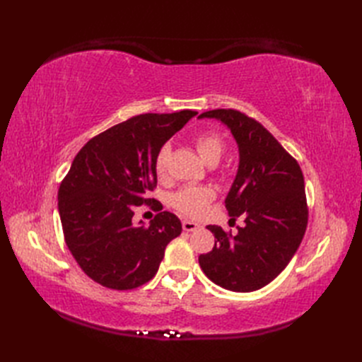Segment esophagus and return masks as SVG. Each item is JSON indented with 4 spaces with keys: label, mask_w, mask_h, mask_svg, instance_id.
<instances>
[{
    "label": "esophagus",
    "mask_w": 362,
    "mask_h": 362,
    "mask_svg": "<svg viewBox=\"0 0 362 362\" xmlns=\"http://www.w3.org/2000/svg\"><path fill=\"white\" fill-rule=\"evenodd\" d=\"M199 228V225L196 223V222H193V221H182V229L184 231H187V233H192V231H196V229Z\"/></svg>",
    "instance_id": "esophagus-1"
}]
</instances>
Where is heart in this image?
Here are the masks:
<instances>
[{"label": "heart", "instance_id": "obj_1", "mask_svg": "<svg viewBox=\"0 0 362 362\" xmlns=\"http://www.w3.org/2000/svg\"><path fill=\"white\" fill-rule=\"evenodd\" d=\"M194 146L204 161H218L225 149L222 137L213 131H204L194 137ZM169 146L164 145L158 149L154 160V170L158 178H164L168 173ZM214 199V192L210 187H185L172 196V205L185 216H201L210 202Z\"/></svg>", "mask_w": 362, "mask_h": 362}]
</instances>
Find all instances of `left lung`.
I'll list each match as a JSON object with an SVG mask.
<instances>
[{"mask_svg": "<svg viewBox=\"0 0 362 362\" xmlns=\"http://www.w3.org/2000/svg\"><path fill=\"white\" fill-rule=\"evenodd\" d=\"M223 122L238 146V170L225 206L231 221L245 217L233 235L208 225L214 247L199 255V266L217 286L237 293L259 290L275 279L298 250L306 223L300 166L255 119L233 108L199 115Z\"/></svg>", "mask_w": 362, "mask_h": 362, "instance_id": "obj_1", "label": "left lung"}]
</instances>
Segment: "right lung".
<instances>
[{"label":"right lung","mask_w":362,"mask_h":362,"mask_svg":"<svg viewBox=\"0 0 362 362\" xmlns=\"http://www.w3.org/2000/svg\"><path fill=\"white\" fill-rule=\"evenodd\" d=\"M198 113H146L95 136L75 156L59 189V213L72 257L87 276L112 290H133L156 276L164 249L182 231L161 211L149 226L133 222L151 204L158 149ZM154 202V199H152ZM163 208V206H161Z\"/></svg>","instance_id":"right-lung-1"}]
</instances>
